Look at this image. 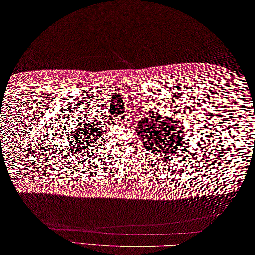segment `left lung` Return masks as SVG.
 Wrapping results in <instances>:
<instances>
[{
  "instance_id": "1",
  "label": "left lung",
  "mask_w": 255,
  "mask_h": 255,
  "mask_svg": "<svg viewBox=\"0 0 255 255\" xmlns=\"http://www.w3.org/2000/svg\"><path fill=\"white\" fill-rule=\"evenodd\" d=\"M136 133L146 150L159 156L178 150L186 143V133L181 122L159 113L147 116L139 121L136 124Z\"/></svg>"
}]
</instances>
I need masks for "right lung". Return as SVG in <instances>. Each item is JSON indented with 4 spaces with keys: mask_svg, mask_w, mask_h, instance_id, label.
I'll return each mask as SVG.
<instances>
[{
    "mask_svg": "<svg viewBox=\"0 0 255 255\" xmlns=\"http://www.w3.org/2000/svg\"><path fill=\"white\" fill-rule=\"evenodd\" d=\"M70 134V142L72 147L81 149V152H91L93 147L97 146V143L101 137V126L96 122H82L79 127Z\"/></svg>",
    "mask_w": 255,
    "mask_h": 255,
    "instance_id": "add662e5",
    "label": "right lung"
}]
</instances>
